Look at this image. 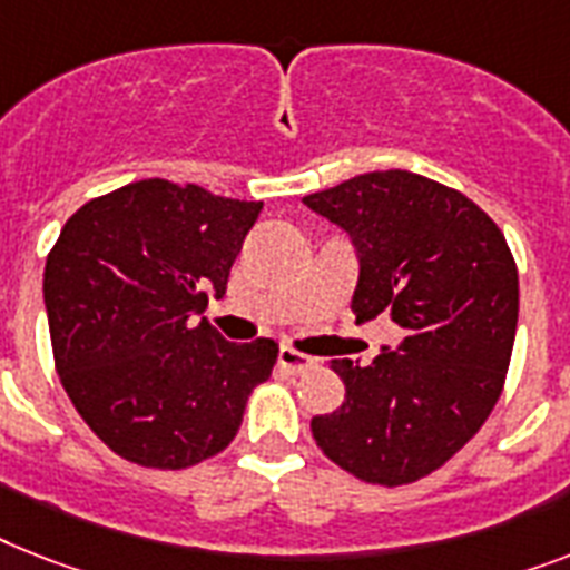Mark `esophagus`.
<instances>
[{
	"label": "esophagus",
	"instance_id": "1",
	"mask_svg": "<svg viewBox=\"0 0 570 570\" xmlns=\"http://www.w3.org/2000/svg\"><path fill=\"white\" fill-rule=\"evenodd\" d=\"M314 364H317V361H314L312 355H303V352L291 350V346H282L279 350V366L285 370V373L299 375L305 373V370H312Z\"/></svg>",
	"mask_w": 570,
	"mask_h": 570
}]
</instances>
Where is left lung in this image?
Wrapping results in <instances>:
<instances>
[{"mask_svg": "<svg viewBox=\"0 0 570 570\" xmlns=\"http://www.w3.org/2000/svg\"><path fill=\"white\" fill-rule=\"evenodd\" d=\"M303 204L352 238L358 323L390 314L407 332L370 366L332 361L346 384L312 434L366 483L402 487L436 472L495 407L519 323V271L481 206L422 174L370 171Z\"/></svg>", "mask_w": 570, "mask_h": 570, "instance_id": "left-lung-1", "label": "left lung"}]
</instances>
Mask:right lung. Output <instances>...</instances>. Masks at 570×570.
<instances>
[{
    "instance_id": "add662e5",
    "label": "right lung",
    "mask_w": 570,
    "mask_h": 570,
    "mask_svg": "<svg viewBox=\"0 0 570 570\" xmlns=\"http://www.w3.org/2000/svg\"><path fill=\"white\" fill-rule=\"evenodd\" d=\"M262 200L195 183H127L75 212L42 299L63 390L92 434L148 469H189L233 443L279 346L229 343L195 314L224 296Z\"/></svg>"
}]
</instances>
